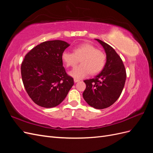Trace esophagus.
Listing matches in <instances>:
<instances>
[{
	"mask_svg": "<svg viewBox=\"0 0 153 153\" xmlns=\"http://www.w3.org/2000/svg\"><path fill=\"white\" fill-rule=\"evenodd\" d=\"M79 81H80L79 80H78V79H76V78H75V79H74V82H75V83L78 82H79Z\"/></svg>",
	"mask_w": 153,
	"mask_h": 153,
	"instance_id": "34e87169",
	"label": "esophagus"
}]
</instances>
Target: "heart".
<instances>
[{"label":"heart","instance_id":"obj_1","mask_svg":"<svg viewBox=\"0 0 153 153\" xmlns=\"http://www.w3.org/2000/svg\"><path fill=\"white\" fill-rule=\"evenodd\" d=\"M62 59L67 67H75L80 60L81 65L69 72V75L76 79L91 75L99 73L105 66V54L94 46L89 43H84L73 49V53L64 51L62 53Z\"/></svg>","mask_w":153,"mask_h":153}]
</instances>
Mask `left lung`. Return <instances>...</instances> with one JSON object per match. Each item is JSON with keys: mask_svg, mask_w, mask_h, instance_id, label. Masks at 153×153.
I'll use <instances>...</instances> for the list:
<instances>
[{"mask_svg": "<svg viewBox=\"0 0 153 153\" xmlns=\"http://www.w3.org/2000/svg\"><path fill=\"white\" fill-rule=\"evenodd\" d=\"M96 40L103 47L106 61L99 75L84 81L86 88L83 97L92 107L103 109L113 105L119 98L126 82V73L122 59L115 50L101 40Z\"/></svg>", "mask_w": 153, "mask_h": 153, "instance_id": "left-lung-1", "label": "left lung"}]
</instances>
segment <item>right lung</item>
Instances as JSON below:
<instances>
[{
	"label": "right lung",
	"instance_id": "add662e5",
	"mask_svg": "<svg viewBox=\"0 0 153 153\" xmlns=\"http://www.w3.org/2000/svg\"><path fill=\"white\" fill-rule=\"evenodd\" d=\"M69 46L64 41L41 43L27 53L22 63L23 84L31 100L44 108L55 107L74 84L63 67L62 53Z\"/></svg>",
	"mask_w": 153,
	"mask_h": 153
}]
</instances>
